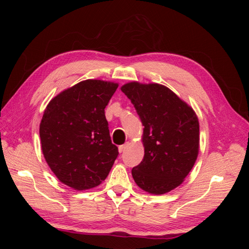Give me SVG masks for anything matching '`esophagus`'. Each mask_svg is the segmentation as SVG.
I'll use <instances>...</instances> for the list:
<instances>
[{"instance_id": "esophagus-1", "label": "esophagus", "mask_w": 249, "mask_h": 249, "mask_svg": "<svg viewBox=\"0 0 249 249\" xmlns=\"http://www.w3.org/2000/svg\"><path fill=\"white\" fill-rule=\"evenodd\" d=\"M127 146H129V143H125V144H124V145H120V146L118 147L119 153H124V150L127 148Z\"/></svg>"}]
</instances>
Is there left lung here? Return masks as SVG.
<instances>
[{
    "label": "left lung",
    "instance_id": "1",
    "mask_svg": "<svg viewBox=\"0 0 249 249\" xmlns=\"http://www.w3.org/2000/svg\"><path fill=\"white\" fill-rule=\"evenodd\" d=\"M141 119L144 157L132 169L135 183L149 194L176 189L189 175L199 152V123L191 106L158 83L133 81L120 87Z\"/></svg>",
    "mask_w": 249,
    "mask_h": 249
}]
</instances>
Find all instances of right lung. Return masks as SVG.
I'll return each instance as SVG.
<instances>
[{"label": "right lung", "instance_id": "right-lung-1", "mask_svg": "<svg viewBox=\"0 0 249 249\" xmlns=\"http://www.w3.org/2000/svg\"><path fill=\"white\" fill-rule=\"evenodd\" d=\"M117 87L111 81H81L44 109L39 125L43 157L60 182L74 190L101 185L117 158L105 116Z\"/></svg>", "mask_w": 249, "mask_h": 249}]
</instances>
